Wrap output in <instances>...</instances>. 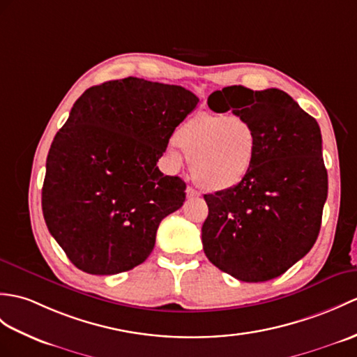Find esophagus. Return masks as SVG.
<instances>
[{
	"label": "esophagus",
	"mask_w": 357,
	"mask_h": 357,
	"mask_svg": "<svg viewBox=\"0 0 357 357\" xmlns=\"http://www.w3.org/2000/svg\"><path fill=\"white\" fill-rule=\"evenodd\" d=\"M185 193H187V197H197L199 195H201V193H199V192H197V190H195L193 187H187V190H185Z\"/></svg>",
	"instance_id": "esophagus-1"
}]
</instances>
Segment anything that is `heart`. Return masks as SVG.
<instances>
[{
  "instance_id": "obj_1",
  "label": "heart",
  "mask_w": 357,
  "mask_h": 357,
  "mask_svg": "<svg viewBox=\"0 0 357 357\" xmlns=\"http://www.w3.org/2000/svg\"><path fill=\"white\" fill-rule=\"evenodd\" d=\"M173 141L190 161L197 185L210 192H222L243 182L259 151L257 129L242 115L197 114L181 124ZM176 146L172 144L167 151L173 169L182 164Z\"/></svg>"
}]
</instances>
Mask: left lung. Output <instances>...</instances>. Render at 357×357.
<instances>
[{
  "label": "left lung",
  "instance_id": "1",
  "mask_svg": "<svg viewBox=\"0 0 357 357\" xmlns=\"http://www.w3.org/2000/svg\"><path fill=\"white\" fill-rule=\"evenodd\" d=\"M208 106L250 120L259 151L243 182L204 196V252L240 281L277 278L312 250L319 234L328 192L319 124L277 88L227 86L208 97Z\"/></svg>",
  "mask_w": 357,
  "mask_h": 357
}]
</instances>
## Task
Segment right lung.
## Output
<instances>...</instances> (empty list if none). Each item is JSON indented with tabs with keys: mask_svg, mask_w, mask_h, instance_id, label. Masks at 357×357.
Segmentation results:
<instances>
[{
	"mask_svg": "<svg viewBox=\"0 0 357 357\" xmlns=\"http://www.w3.org/2000/svg\"><path fill=\"white\" fill-rule=\"evenodd\" d=\"M199 98L138 77L105 82L74 103L47 156L43 213L74 266L93 275L134 269L161 220L185 201V182L158 160Z\"/></svg>",
	"mask_w": 357,
	"mask_h": 357,
	"instance_id": "add662e5",
	"label": "right lung"
}]
</instances>
